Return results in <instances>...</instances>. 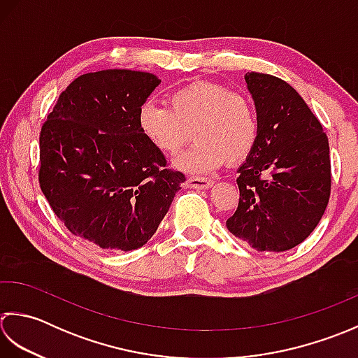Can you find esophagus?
<instances>
[{"label":"esophagus","instance_id":"1","mask_svg":"<svg viewBox=\"0 0 358 358\" xmlns=\"http://www.w3.org/2000/svg\"><path fill=\"white\" fill-rule=\"evenodd\" d=\"M213 184V180L208 179V178H188L185 185L189 188H198V189H203V188H208Z\"/></svg>","mask_w":358,"mask_h":358}]
</instances>
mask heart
I'll use <instances>...</instances> for the list:
<instances>
[{
	"label": "heart",
	"instance_id": "heart-1",
	"mask_svg": "<svg viewBox=\"0 0 358 358\" xmlns=\"http://www.w3.org/2000/svg\"><path fill=\"white\" fill-rule=\"evenodd\" d=\"M166 105L145 100L137 128L152 148L176 156L189 138L196 142L174 165L189 174H206L236 164L253 151L259 134L258 114L249 96L213 82H194L173 91Z\"/></svg>",
	"mask_w": 358,
	"mask_h": 358
}]
</instances>
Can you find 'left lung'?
<instances>
[{
  "mask_svg": "<svg viewBox=\"0 0 358 358\" xmlns=\"http://www.w3.org/2000/svg\"><path fill=\"white\" fill-rule=\"evenodd\" d=\"M257 145L239 166L238 208L227 229L258 252L294 249L317 227L331 196L329 142L322 123L284 80L247 72Z\"/></svg>",
  "mask_w": 358,
  "mask_h": 358,
  "instance_id": "8db88e82",
  "label": "left lung"
}]
</instances>
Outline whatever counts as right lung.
Segmentation results:
<instances>
[{
  "instance_id": "right-lung-1",
  "label": "right lung",
  "mask_w": 358,
  "mask_h": 358,
  "mask_svg": "<svg viewBox=\"0 0 358 358\" xmlns=\"http://www.w3.org/2000/svg\"><path fill=\"white\" fill-rule=\"evenodd\" d=\"M159 83L129 69L83 74L41 127V192L72 235L100 249L147 244L185 180L137 128L138 106Z\"/></svg>"
}]
</instances>
